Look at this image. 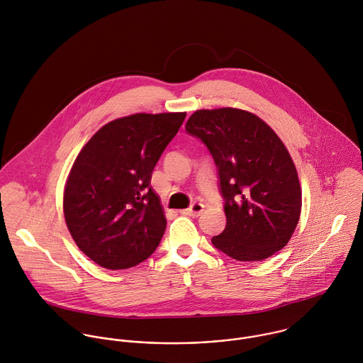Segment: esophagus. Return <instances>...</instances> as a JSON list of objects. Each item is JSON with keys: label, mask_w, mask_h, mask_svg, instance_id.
<instances>
[{"label": "esophagus", "mask_w": 363, "mask_h": 363, "mask_svg": "<svg viewBox=\"0 0 363 363\" xmlns=\"http://www.w3.org/2000/svg\"><path fill=\"white\" fill-rule=\"evenodd\" d=\"M203 211H204V206L201 203H193L191 207L183 209L182 213L189 215V216H199Z\"/></svg>", "instance_id": "1"}]
</instances>
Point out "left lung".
I'll return each mask as SVG.
<instances>
[{"mask_svg":"<svg viewBox=\"0 0 363 363\" xmlns=\"http://www.w3.org/2000/svg\"><path fill=\"white\" fill-rule=\"evenodd\" d=\"M186 131L201 140L218 169L226 226L212 245L238 261H261L286 246L299 222L302 191L294 160L253 113L197 110Z\"/></svg>","mask_w":363,"mask_h":363,"instance_id":"8db88e82","label":"left lung"}]
</instances>
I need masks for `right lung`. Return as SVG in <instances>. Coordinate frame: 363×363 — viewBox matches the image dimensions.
Instances as JSON below:
<instances>
[{"label":"right lung","instance_id":"1","mask_svg":"<svg viewBox=\"0 0 363 363\" xmlns=\"http://www.w3.org/2000/svg\"><path fill=\"white\" fill-rule=\"evenodd\" d=\"M184 118L186 113H138L113 120L77 156L64 216L77 246L101 267H134L160 243L166 218L150 184Z\"/></svg>","mask_w":363,"mask_h":363}]
</instances>
